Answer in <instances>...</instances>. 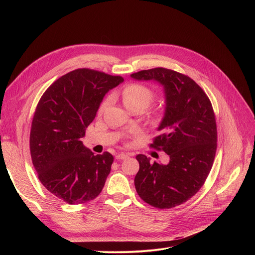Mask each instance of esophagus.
<instances>
[{"label": "esophagus", "instance_id": "esophagus-1", "mask_svg": "<svg viewBox=\"0 0 255 255\" xmlns=\"http://www.w3.org/2000/svg\"><path fill=\"white\" fill-rule=\"evenodd\" d=\"M127 157H128V155L125 154V153H121V154H117L116 155V159L117 160H123V159H126Z\"/></svg>", "mask_w": 255, "mask_h": 255}]
</instances>
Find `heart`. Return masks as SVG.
I'll list each match as a JSON object with an SVG mask.
<instances>
[{"instance_id": "1", "label": "heart", "mask_w": 255, "mask_h": 255, "mask_svg": "<svg viewBox=\"0 0 255 255\" xmlns=\"http://www.w3.org/2000/svg\"><path fill=\"white\" fill-rule=\"evenodd\" d=\"M122 99L125 106L129 111H143L145 107H148L155 99V93L152 89L144 85L130 84L123 89ZM107 103H109V99H105L100 105L99 112H102L105 109Z\"/></svg>"}]
</instances>
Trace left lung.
I'll return each instance as SVG.
<instances>
[{
	"label": "left lung",
	"mask_w": 255,
	"mask_h": 255,
	"mask_svg": "<svg viewBox=\"0 0 255 255\" xmlns=\"http://www.w3.org/2000/svg\"><path fill=\"white\" fill-rule=\"evenodd\" d=\"M131 77L157 80L164 88L165 113L159 135L150 146L169 156L167 164L150 163L146 156H136V192L154 208L177 207L197 193L211 171L217 149L212 103L192 78L177 71L158 67L132 73Z\"/></svg>",
	"instance_id": "1"
}]
</instances>
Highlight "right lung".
I'll return each instance as SVG.
<instances>
[{"mask_svg":"<svg viewBox=\"0 0 255 255\" xmlns=\"http://www.w3.org/2000/svg\"><path fill=\"white\" fill-rule=\"evenodd\" d=\"M124 82L89 68L68 72L40 98L30 132V151L40 182L69 205L96 198L110 175L111 153L94 155L83 144L105 94Z\"/></svg>","mask_w":255,"mask_h":255,"instance_id":"right-lung-1","label":"right lung"}]
</instances>
